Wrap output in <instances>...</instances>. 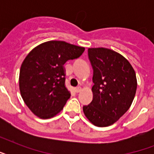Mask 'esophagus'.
Here are the masks:
<instances>
[{
	"mask_svg": "<svg viewBox=\"0 0 154 154\" xmlns=\"http://www.w3.org/2000/svg\"><path fill=\"white\" fill-rule=\"evenodd\" d=\"M74 90L76 93H80V92L82 91V87H80V86L76 87V88L74 89Z\"/></svg>",
	"mask_w": 154,
	"mask_h": 154,
	"instance_id": "obj_1",
	"label": "esophagus"
}]
</instances>
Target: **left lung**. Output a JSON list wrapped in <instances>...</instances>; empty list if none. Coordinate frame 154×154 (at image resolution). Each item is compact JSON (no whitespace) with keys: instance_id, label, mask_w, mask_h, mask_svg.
Returning a JSON list of instances; mask_svg holds the SVG:
<instances>
[{"instance_id":"left-lung-1","label":"left lung","mask_w":154,"mask_h":154,"mask_svg":"<svg viewBox=\"0 0 154 154\" xmlns=\"http://www.w3.org/2000/svg\"><path fill=\"white\" fill-rule=\"evenodd\" d=\"M88 55L94 69V97L83 111L94 125L109 126L131 106L137 85L136 73L126 58L112 49L89 48Z\"/></svg>"}]
</instances>
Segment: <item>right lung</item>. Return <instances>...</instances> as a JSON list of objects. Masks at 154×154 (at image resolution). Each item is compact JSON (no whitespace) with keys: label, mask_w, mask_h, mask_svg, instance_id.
Here are the masks:
<instances>
[{"label":"right lung","mask_w":154,"mask_h":154,"mask_svg":"<svg viewBox=\"0 0 154 154\" xmlns=\"http://www.w3.org/2000/svg\"><path fill=\"white\" fill-rule=\"evenodd\" d=\"M84 51V47L50 41L37 45L26 56L20 66L19 88L25 105L36 116L48 119L63 109L70 97L65 85L64 65Z\"/></svg>","instance_id":"1"}]
</instances>
